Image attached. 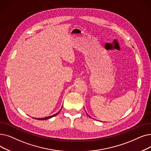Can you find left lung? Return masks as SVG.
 I'll use <instances>...</instances> for the list:
<instances>
[{
    "instance_id": "left-lung-1",
    "label": "left lung",
    "mask_w": 151,
    "mask_h": 151,
    "mask_svg": "<svg viewBox=\"0 0 151 151\" xmlns=\"http://www.w3.org/2000/svg\"><path fill=\"white\" fill-rule=\"evenodd\" d=\"M89 117H91V116H89Z\"/></svg>"
}]
</instances>
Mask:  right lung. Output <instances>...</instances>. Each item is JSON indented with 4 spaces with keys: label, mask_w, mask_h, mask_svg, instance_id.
Listing matches in <instances>:
<instances>
[{
    "label": "right lung",
    "mask_w": 151,
    "mask_h": 151,
    "mask_svg": "<svg viewBox=\"0 0 151 151\" xmlns=\"http://www.w3.org/2000/svg\"><path fill=\"white\" fill-rule=\"evenodd\" d=\"M60 111L58 112H57V114L53 115H51V116H47V117H45V118H41V119H36V118H33V119H37V120H47V119H50V118L53 117V116H55V115H57V114H58V113L60 112Z\"/></svg>",
    "instance_id": "1"
}]
</instances>
